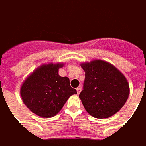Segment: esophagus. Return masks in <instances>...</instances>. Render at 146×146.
<instances>
[{
  "label": "esophagus",
  "instance_id": "obj_1",
  "mask_svg": "<svg viewBox=\"0 0 146 146\" xmlns=\"http://www.w3.org/2000/svg\"><path fill=\"white\" fill-rule=\"evenodd\" d=\"M81 91H82V87H81V86H79V87L77 88V92H78V94L81 93Z\"/></svg>",
  "mask_w": 146,
  "mask_h": 146
}]
</instances>
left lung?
<instances>
[{"label":"left lung","mask_w":146,"mask_h":146,"mask_svg":"<svg viewBox=\"0 0 146 146\" xmlns=\"http://www.w3.org/2000/svg\"><path fill=\"white\" fill-rule=\"evenodd\" d=\"M81 66L86 74L79 98L86 111L98 119L109 118L118 112L129 95V84L123 73L102 60Z\"/></svg>","instance_id":"1"}]
</instances>
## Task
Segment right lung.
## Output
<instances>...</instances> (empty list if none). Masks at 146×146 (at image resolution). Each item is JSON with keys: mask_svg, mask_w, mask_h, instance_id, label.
Instances as JSON below:
<instances>
[{"mask_svg": "<svg viewBox=\"0 0 146 146\" xmlns=\"http://www.w3.org/2000/svg\"><path fill=\"white\" fill-rule=\"evenodd\" d=\"M64 64L50 63L36 68L23 82L20 89L24 104L33 113L43 118L56 115L68 98L77 94L67 77L59 75Z\"/></svg>", "mask_w": 146, "mask_h": 146, "instance_id": "add662e5", "label": "right lung"}]
</instances>
